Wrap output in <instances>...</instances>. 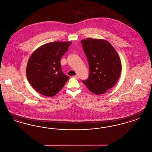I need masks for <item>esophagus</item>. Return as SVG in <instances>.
<instances>
[{
  "label": "esophagus",
  "instance_id": "obj_1",
  "mask_svg": "<svg viewBox=\"0 0 152 152\" xmlns=\"http://www.w3.org/2000/svg\"><path fill=\"white\" fill-rule=\"evenodd\" d=\"M73 77H75V78H76V79H79V75H75V76H73Z\"/></svg>",
  "mask_w": 152,
  "mask_h": 152
}]
</instances>
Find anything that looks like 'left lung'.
I'll list each match as a JSON object with an SVG mask.
<instances>
[{"label":"left lung","mask_w":152,"mask_h":152,"mask_svg":"<svg viewBox=\"0 0 152 152\" xmlns=\"http://www.w3.org/2000/svg\"><path fill=\"white\" fill-rule=\"evenodd\" d=\"M81 43L89 69V77L82 83L94 94H103L119 79L121 72L120 58L114 47L106 40L88 38Z\"/></svg>","instance_id":"1"}]
</instances>
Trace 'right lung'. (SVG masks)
<instances>
[{
	"label": "right lung",
	"mask_w": 152,
	"mask_h": 152,
	"mask_svg": "<svg viewBox=\"0 0 152 152\" xmlns=\"http://www.w3.org/2000/svg\"><path fill=\"white\" fill-rule=\"evenodd\" d=\"M71 42H52L38 48L29 58L26 74L36 91L47 97L58 94L69 77L62 72L60 60Z\"/></svg>",
	"instance_id": "1"
}]
</instances>
